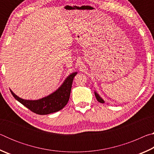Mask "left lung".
<instances>
[{
    "instance_id": "obj_1",
    "label": "left lung",
    "mask_w": 154,
    "mask_h": 154,
    "mask_svg": "<svg viewBox=\"0 0 154 154\" xmlns=\"http://www.w3.org/2000/svg\"><path fill=\"white\" fill-rule=\"evenodd\" d=\"M94 95H95V96H96V100H97L99 103H105V100H104L103 99L100 97V95H99L96 92V91H94Z\"/></svg>"
}]
</instances>
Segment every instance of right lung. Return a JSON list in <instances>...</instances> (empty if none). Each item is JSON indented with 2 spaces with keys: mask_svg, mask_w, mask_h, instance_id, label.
I'll return each instance as SVG.
<instances>
[{
  "mask_svg": "<svg viewBox=\"0 0 154 154\" xmlns=\"http://www.w3.org/2000/svg\"><path fill=\"white\" fill-rule=\"evenodd\" d=\"M77 72L70 74L60 86L54 92L38 100H26L17 96L10 90L12 95L21 104L29 109L31 111L38 115H48L63 109L69 102L72 81Z\"/></svg>",
  "mask_w": 154,
  "mask_h": 154,
  "instance_id": "add662e5",
  "label": "right lung"
}]
</instances>
